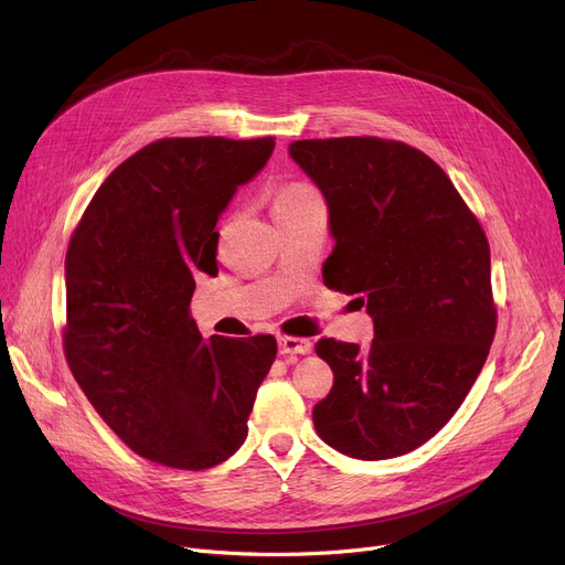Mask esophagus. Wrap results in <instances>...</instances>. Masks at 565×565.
Listing matches in <instances>:
<instances>
[{"instance_id": "1", "label": "esophagus", "mask_w": 565, "mask_h": 565, "mask_svg": "<svg viewBox=\"0 0 565 565\" xmlns=\"http://www.w3.org/2000/svg\"><path fill=\"white\" fill-rule=\"evenodd\" d=\"M279 352L281 354H309L311 352V341L300 339V337H279Z\"/></svg>"}]
</instances>
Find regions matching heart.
Wrapping results in <instances>:
<instances>
[{"label":"heart","instance_id":"obj_1","mask_svg":"<svg viewBox=\"0 0 565 565\" xmlns=\"http://www.w3.org/2000/svg\"><path fill=\"white\" fill-rule=\"evenodd\" d=\"M318 199V192L307 183H286L275 194V213L286 211V207H295L300 203Z\"/></svg>","mask_w":565,"mask_h":565}]
</instances>
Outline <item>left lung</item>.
Wrapping results in <instances>:
<instances>
[{
  "mask_svg": "<svg viewBox=\"0 0 565 565\" xmlns=\"http://www.w3.org/2000/svg\"><path fill=\"white\" fill-rule=\"evenodd\" d=\"M288 153L330 207L324 286L358 295L375 332L369 350L316 343L334 373L316 433L350 458L409 454L454 417L488 360V237L441 167L403 141L302 139Z\"/></svg>",
  "mask_w": 565,
  "mask_h": 565,
  "instance_id": "1",
  "label": "left lung"
}]
</instances>
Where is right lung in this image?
Instances as JSON below:
<instances>
[{"label": "right lung", "instance_id": "obj_1", "mask_svg": "<svg viewBox=\"0 0 565 565\" xmlns=\"http://www.w3.org/2000/svg\"><path fill=\"white\" fill-rule=\"evenodd\" d=\"M273 151V137L158 139L105 178L73 231L66 360L141 458L199 471L247 439L277 341L203 339L190 302L194 277L217 273L220 215Z\"/></svg>", "mask_w": 565, "mask_h": 565}]
</instances>
